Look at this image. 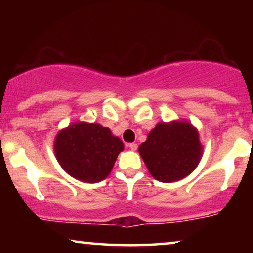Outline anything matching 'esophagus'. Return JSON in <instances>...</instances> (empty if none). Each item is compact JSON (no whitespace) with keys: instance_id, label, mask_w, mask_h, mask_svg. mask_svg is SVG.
Listing matches in <instances>:
<instances>
[{"instance_id":"obj_1","label":"esophagus","mask_w":253,"mask_h":253,"mask_svg":"<svg viewBox=\"0 0 253 253\" xmlns=\"http://www.w3.org/2000/svg\"><path fill=\"white\" fill-rule=\"evenodd\" d=\"M127 146L130 147V150H132V151H136V150H137V147H138V145H137V144H134V143H131V144L127 145Z\"/></svg>"}]
</instances>
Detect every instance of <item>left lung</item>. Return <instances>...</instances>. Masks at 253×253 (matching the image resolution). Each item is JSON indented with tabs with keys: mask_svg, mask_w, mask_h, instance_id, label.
I'll use <instances>...</instances> for the list:
<instances>
[{
	"mask_svg": "<svg viewBox=\"0 0 253 253\" xmlns=\"http://www.w3.org/2000/svg\"><path fill=\"white\" fill-rule=\"evenodd\" d=\"M203 151L198 130L186 120L158 123L138 147L150 174L164 183L179 181L191 174Z\"/></svg>",
	"mask_w": 253,
	"mask_h": 253,
	"instance_id": "obj_1",
	"label": "left lung"
}]
</instances>
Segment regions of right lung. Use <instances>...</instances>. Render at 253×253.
I'll return each mask as SVG.
<instances>
[{
	"label": "right lung",
	"instance_id": "add662e5",
	"mask_svg": "<svg viewBox=\"0 0 253 253\" xmlns=\"http://www.w3.org/2000/svg\"><path fill=\"white\" fill-rule=\"evenodd\" d=\"M123 150L122 140L99 123L75 122L58 131L54 140L55 157L63 170L86 183L105 179Z\"/></svg>",
	"mask_w": 253,
	"mask_h": 253
}]
</instances>
